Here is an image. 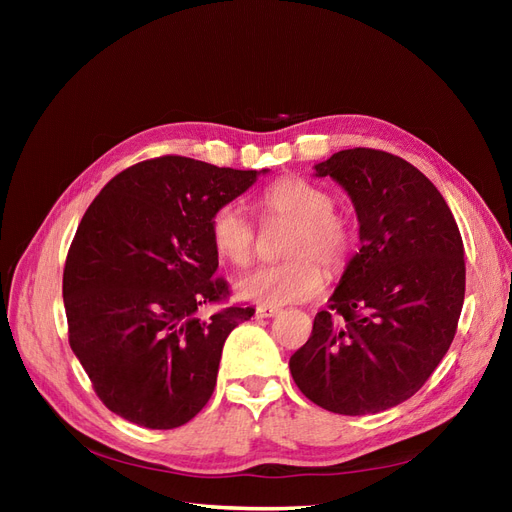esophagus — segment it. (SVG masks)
I'll return each mask as SVG.
<instances>
[{
  "label": "esophagus",
  "mask_w": 512,
  "mask_h": 512,
  "mask_svg": "<svg viewBox=\"0 0 512 512\" xmlns=\"http://www.w3.org/2000/svg\"><path fill=\"white\" fill-rule=\"evenodd\" d=\"M280 312V307H269V305H258L256 307V318H271Z\"/></svg>",
  "instance_id": "obj_1"
}]
</instances>
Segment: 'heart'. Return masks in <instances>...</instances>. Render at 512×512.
<instances>
[{"label": "heart", "mask_w": 512, "mask_h": 512, "mask_svg": "<svg viewBox=\"0 0 512 512\" xmlns=\"http://www.w3.org/2000/svg\"><path fill=\"white\" fill-rule=\"evenodd\" d=\"M260 207L267 215L294 222L284 241V262L260 265L239 277L235 292L258 305L282 307L312 301L324 288V271L346 265L356 241L352 220L335 211L333 194L322 185L301 177L275 181L262 192ZM209 235L218 256L230 265L243 267L254 252V226L239 205L228 203L215 209Z\"/></svg>", "instance_id": "1"}]
</instances>
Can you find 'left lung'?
Listing matches in <instances>:
<instances>
[{
  "mask_svg": "<svg viewBox=\"0 0 512 512\" xmlns=\"http://www.w3.org/2000/svg\"><path fill=\"white\" fill-rule=\"evenodd\" d=\"M348 192L361 250L339 280L290 374L316 406L376 414L410 399L457 331L466 262L457 222L421 170L354 147L314 166Z\"/></svg>",
  "mask_w": 512,
  "mask_h": 512,
  "instance_id": "8db88e82",
  "label": "left lung"
}]
</instances>
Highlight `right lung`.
<instances>
[{
  "label": "right lung",
  "mask_w": 512,
  "mask_h": 512,
  "mask_svg": "<svg viewBox=\"0 0 512 512\" xmlns=\"http://www.w3.org/2000/svg\"><path fill=\"white\" fill-rule=\"evenodd\" d=\"M262 170L164 156L123 170L85 211L66 258L70 348L102 404L147 429H175L213 395L222 348L254 307L228 297L209 222Z\"/></svg>",
  "instance_id": "1"
}]
</instances>
